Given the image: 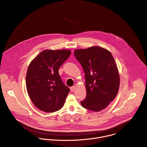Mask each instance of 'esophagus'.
<instances>
[{
	"instance_id": "34e87169",
	"label": "esophagus",
	"mask_w": 147,
	"mask_h": 147,
	"mask_svg": "<svg viewBox=\"0 0 147 147\" xmlns=\"http://www.w3.org/2000/svg\"><path fill=\"white\" fill-rule=\"evenodd\" d=\"M75 89H76V86H71V87H70V90H71V92H74V90H75Z\"/></svg>"
}]
</instances>
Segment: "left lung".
<instances>
[{
  "label": "left lung",
  "instance_id": "8db88e82",
  "mask_svg": "<svg viewBox=\"0 0 147 147\" xmlns=\"http://www.w3.org/2000/svg\"><path fill=\"white\" fill-rule=\"evenodd\" d=\"M85 77L86 96L81 106L89 110L100 111L116 97L119 87V76L111 53L100 47L74 51Z\"/></svg>",
  "mask_w": 147,
  "mask_h": 147
}]
</instances>
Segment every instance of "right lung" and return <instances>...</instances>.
I'll use <instances>...</instances> for the list:
<instances>
[{"label": "right lung", "instance_id": "1", "mask_svg": "<svg viewBox=\"0 0 147 147\" xmlns=\"http://www.w3.org/2000/svg\"><path fill=\"white\" fill-rule=\"evenodd\" d=\"M70 54L69 50H44L30 63L26 89L32 103L39 110L53 113L63 107L70 89L63 82L59 69Z\"/></svg>", "mask_w": 147, "mask_h": 147}]
</instances>
